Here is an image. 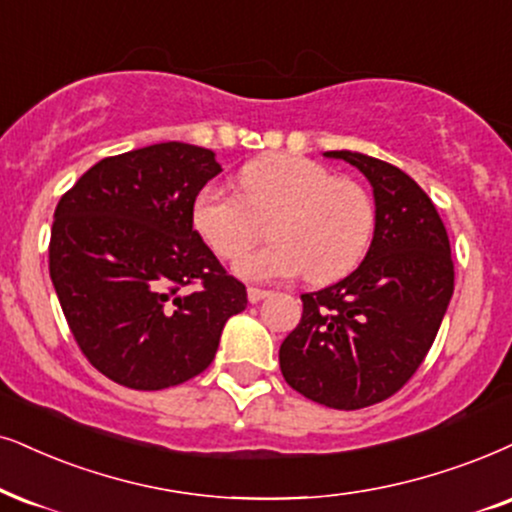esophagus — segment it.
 I'll return each mask as SVG.
<instances>
[{"label": "esophagus", "instance_id": "esophagus-1", "mask_svg": "<svg viewBox=\"0 0 512 512\" xmlns=\"http://www.w3.org/2000/svg\"><path fill=\"white\" fill-rule=\"evenodd\" d=\"M271 295V290H264V288H255V286H250L248 288V300L255 304V302H262L264 297H269Z\"/></svg>", "mask_w": 512, "mask_h": 512}]
</instances>
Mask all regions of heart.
Masks as SVG:
<instances>
[{
	"label": "heart",
	"instance_id": "b5f03b06",
	"mask_svg": "<svg viewBox=\"0 0 512 512\" xmlns=\"http://www.w3.org/2000/svg\"><path fill=\"white\" fill-rule=\"evenodd\" d=\"M271 216L274 241L236 262L243 278L274 281L307 271L312 283L338 281L359 267L375 234L371 193L295 153L252 160L238 174V193L205 186L191 205L193 229L224 260L260 241Z\"/></svg>",
	"mask_w": 512,
	"mask_h": 512
}]
</instances>
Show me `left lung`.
Masks as SVG:
<instances>
[{
  "instance_id": "left-lung-1",
  "label": "left lung",
  "mask_w": 512,
  "mask_h": 512,
  "mask_svg": "<svg viewBox=\"0 0 512 512\" xmlns=\"http://www.w3.org/2000/svg\"><path fill=\"white\" fill-rule=\"evenodd\" d=\"M323 155L371 181L375 234L352 274L302 295L278 361L307 399L357 411L392 397L423 364L454 295V262L442 217L409 174L364 153Z\"/></svg>"
}]
</instances>
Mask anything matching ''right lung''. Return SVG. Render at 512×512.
<instances>
[{
	"mask_svg": "<svg viewBox=\"0 0 512 512\" xmlns=\"http://www.w3.org/2000/svg\"><path fill=\"white\" fill-rule=\"evenodd\" d=\"M219 172L210 148L167 141L99 160L58 200L51 283L82 354L113 383H186L248 304L191 222L193 198Z\"/></svg>",
	"mask_w": 512,
	"mask_h": 512,
	"instance_id": "add662e5",
	"label": "right lung"
}]
</instances>
